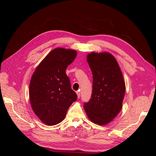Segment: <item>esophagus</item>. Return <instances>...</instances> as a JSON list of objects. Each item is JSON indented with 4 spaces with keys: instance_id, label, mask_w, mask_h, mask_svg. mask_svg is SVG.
<instances>
[{
    "instance_id": "34e87169",
    "label": "esophagus",
    "mask_w": 156,
    "mask_h": 156,
    "mask_svg": "<svg viewBox=\"0 0 156 156\" xmlns=\"http://www.w3.org/2000/svg\"><path fill=\"white\" fill-rule=\"evenodd\" d=\"M77 98H79L80 96H81V92H80V91L77 92Z\"/></svg>"
}]
</instances>
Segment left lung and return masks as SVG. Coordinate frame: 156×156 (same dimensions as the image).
<instances>
[{
    "label": "left lung",
    "instance_id": "left-lung-1",
    "mask_svg": "<svg viewBox=\"0 0 156 156\" xmlns=\"http://www.w3.org/2000/svg\"><path fill=\"white\" fill-rule=\"evenodd\" d=\"M87 60L93 75L92 94L83 107L90 120L104 126L122 109L126 92L124 77L116 58L110 53L92 52Z\"/></svg>",
    "mask_w": 156,
    "mask_h": 156
}]
</instances>
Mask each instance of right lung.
<instances>
[{
	"mask_svg": "<svg viewBox=\"0 0 156 156\" xmlns=\"http://www.w3.org/2000/svg\"><path fill=\"white\" fill-rule=\"evenodd\" d=\"M73 49L57 48L47 55L32 74L29 85L30 105L35 115L48 126L62 122L77 94L66 73L77 56Z\"/></svg>",
	"mask_w": 156,
	"mask_h": 156,
	"instance_id": "1",
	"label": "right lung"
}]
</instances>
